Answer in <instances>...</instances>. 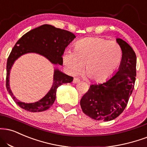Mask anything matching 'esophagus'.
Segmentation results:
<instances>
[{
  "mask_svg": "<svg viewBox=\"0 0 147 147\" xmlns=\"http://www.w3.org/2000/svg\"><path fill=\"white\" fill-rule=\"evenodd\" d=\"M81 80L78 78H74L73 79V83L74 84H77V83H79Z\"/></svg>",
  "mask_w": 147,
  "mask_h": 147,
  "instance_id": "esophagus-1",
  "label": "esophagus"
}]
</instances>
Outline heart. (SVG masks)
Wrapping results in <instances>:
<instances>
[{
    "label": "heart",
    "mask_w": 147,
    "mask_h": 147,
    "mask_svg": "<svg viewBox=\"0 0 147 147\" xmlns=\"http://www.w3.org/2000/svg\"><path fill=\"white\" fill-rule=\"evenodd\" d=\"M75 52L68 50L63 54L67 72L77 75L83 70L97 82L107 80L117 71L123 59L121 46L114 40L98 37L86 38L75 44Z\"/></svg>",
    "instance_id": "b5f03b06"
}]
</instances>
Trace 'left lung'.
Listing matches in <instances>:
<instances>
[{"label":"left lung","mask_w":147,"mask_h":147,"mask_svg":"<svg viewBox=\"0 0 147 147\" xmlns=\"http://www.w3.org/2000/svg\"><path fill=\"white\" fill-rule=\"evenodd\" d=\"M116 42L122 49L123 59L116 75L105 83L91 85L80 100L83 112L96 121H112L122 114L134 88L136 53L122 39Z\"/></svg>","instance_id":"obj_1"}]
</instances>
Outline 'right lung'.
I'll return each mask as SVG.
<instances>
[{"instance_id": "add662e5", "label": "right lung", "mask_w": 147, "mask_h": 147, "mask_svg": "<svg viewBox=\"0 0 147 147\" xmlns=\"http://www.w3.org/2000/svg\"><path fill=\"white\" fill-rule=\"evenodd\" d=\"M75 38L73 33L66 30L58 29L50 24H43L31 30L19 39L7 59L6 88L16 103L21 108L31 112H43L50 108L55 100L57 88L63 84L71 83L73 77L55 69L53 86L46 96L37 102L25 103L17 100L9 88L10 70L14 61L22 55L35 53L45 57L52 63L62 65L65 49Z\"/></svg>"}]
</instances>
